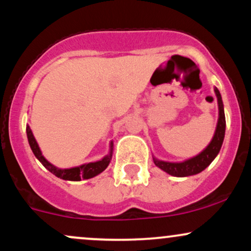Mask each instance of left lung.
<instances>
[{
    "label": "left lung",
    "mask_w": 251,
    "mask_h": 251,
    "mask_svg": "<svg viewBox=\"0 0 251 251\" xmlns=\"http://www.w3.org/2000/svg\"><path fill=\"white\" fill-rule=\"evenodd\" d=\"M215 93L216 97H217L220 114H218V123L214 138H212L209 145L206 146V149L198 155H196V157L181 163L163 162V160H158L153 158L155 166L162 169L166 174L175 176V177H188V176L200 174V172L208 168L210 164H211L212 160L216 158V155L220 152L222 144H223L224 134H226V116H224L223 101H222L221 93L217 88H215Z\"/></svg>",
    "instance_id": "1"
}]
</instances>
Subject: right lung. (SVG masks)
<instances>
[{"label": "right lung", "mask_w": 251, "mask_h": 251, "mask_svg": "<svg viewBox=\"0 0 251 251\" xmlns=\"http://www.w3.org/2000/svg\"><path fill=\"white\" fill-rule=\"evenodd\" d=\"M27 137H28V142H29L31 151H33V153L35 154L37 159L41 162L42 165L45 166L48 171H50L51 174L55 175L56 177L61 178V179L74 180V181L81 180V179H89V178H93L96 177L97 175L101 174L103 170L107 168L109 162H111L112 150H113V143L112 142H111V146H109V153L106 155V157H103L101 160H99V162L83 164L81 166H76V168H72V169H57L53 165V164L48 162V160L42 155L35 138H34L33 133H31V129L29 126H27Z\"/></svg>", "instance_id": "add662e5"}]
</instances>
